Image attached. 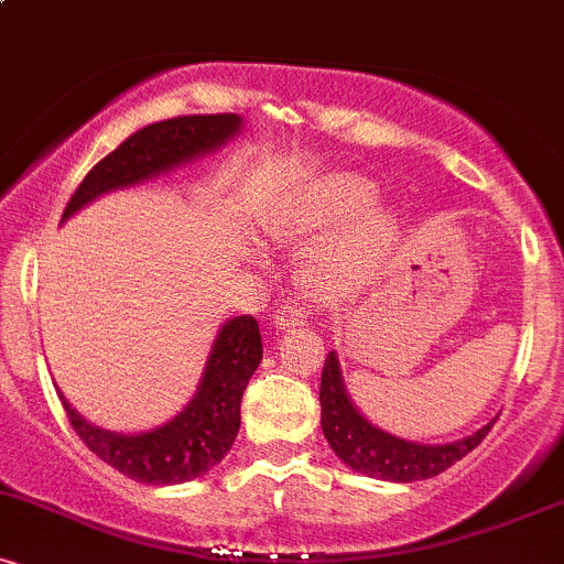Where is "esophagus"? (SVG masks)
<instances>
[{"instance_id":"1","label":"esophagus","mask_w":564,"mask_h":564,"mask_svg":"<svg viewBox=\"0 0 564 564\" xmlns=\"http://www.w3.org/2000/svg\"><path fill=\"white\" fill-rule=\"evenodd\" d=\"M310 318V310L304 307L300 302H286L281 310H278L275 315V326L278 328H291V326H302V323H307Z\"/></svg>"}]
</instances>
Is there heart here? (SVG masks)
<instances>
[{
	"label": "heart",
	"mask_w": 564,
	"mask_h": 564,
	"mask_svg": "<svg viewBox=\"0 0 564 564\" xmlns=\"http://www.w3.org/2000/svg\"><path fill=\"white\" fill-rule=\"evenodd\" d=\"M377 187L360 174L336 172L313 180L273 219L275 236H321L347 223L321 249L313 264L315 281L323 289H352L364 283L398 236L392 212L373 204Z\"/></svg>",
	"instance_id": "obj_1"
}]
</instances>
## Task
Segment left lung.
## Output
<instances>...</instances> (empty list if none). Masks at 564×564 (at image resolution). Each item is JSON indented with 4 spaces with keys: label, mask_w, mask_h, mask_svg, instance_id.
<instances>
[{
    "label": "left lung",
    "mask_w": 564,
    "mask_h": 564,
    "mask_svg": "<svg viewBox=\"0 0 564 564\" xmlns=\"http://www.w3.org/2000/svg\"><path fill=\"white\" fill-rule=\"evenodd\" d=\"M494 424H485L475 435L445 445H422L394 437L360 416L345 390L339 358L336 352L326 355L321 373V426L328 445L349 469L392 482L430 480L475 451Z\"/></svg>",
    "instance_id": "left-lung-1"
}]
</instances>
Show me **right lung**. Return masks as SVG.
<instances>
[{
    "mask_svg": "<svg viewBox=\"0 0 564 564\" xmlns=\"http://www.w3.org/2000/svg\"><path fill=\"white\" fill-rule=\"evenodd\" d=\"M241 129L238 113L177 116L138 129L113 153L97 161L70 196L63 219L102 193L159 177L185 161L217 151ZM262 360L260 326L251 315H238L219 328L198 392L172 422L156 430L121 435L84 422L63 400L76 435L108 467L142 485H180L217 467L241 426V398Z\"/></svg>",
    "mask_w": 564,
    "mask_h": 564,
    "instance_id": "obj_1",
    "label": "right lung"
}]
</instances>
